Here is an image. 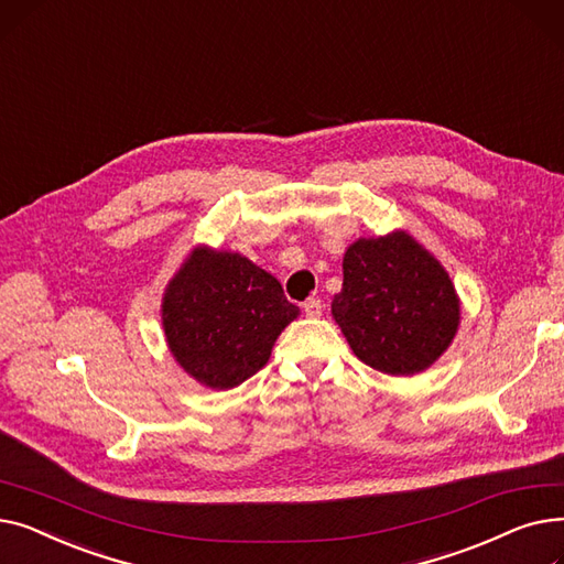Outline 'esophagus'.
I'll return each mask as SVG.
<instances>
[{"mask_svg":"<svg viewBox=\"0 0 564 564\" xmlns=\"http://www.w3.org/2000/svg\"><path fill=\"white\" fill-rule=\"evenodd\" d=\"M304 313H306V317H319L322 315V302L319 300H308V302H304Z\"/></svg>","mask_w":564,"mask_h":564,"instance_id":"obj_1","label":"esophagus"}]
</instances>
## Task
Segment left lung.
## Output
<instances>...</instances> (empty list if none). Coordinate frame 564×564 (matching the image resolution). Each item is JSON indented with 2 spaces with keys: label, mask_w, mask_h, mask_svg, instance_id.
<instances>
[{
  "label": "left lung",
  "mask_w": 564,
  "mask_h": 564,
  "mask_svg": "<svg viewBox=\"0 0 564 564\" xmlns=\"http://www.w3.org/2000/svg\"><path fill=\"white\" fill-rule=\"evenodd\" d=\"M332 315L366 366L411 377L434 366L453 345L462 302L446 267L398 228L347 247Z\"/></svg>",
  "instance_id": "8db88e82"
}]
</instances>
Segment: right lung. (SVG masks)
I'll return each mask as SVG.
<instances>
[{"label":"right lung","mask_w":564,"mask_h":564,"mask_svg":"<svg viewBox=\"0 0 564 564\" xmlns=\"http://www.w3.org/2000/svg\"><path fill=\"white\" fill-rule=\"evenodd\" d=\"M171 357L200 387L228 391L253 377L300 308L247 256L196 245L164 288Z\"/></svg>","instance_id":"add662e5"}]
</instances>
